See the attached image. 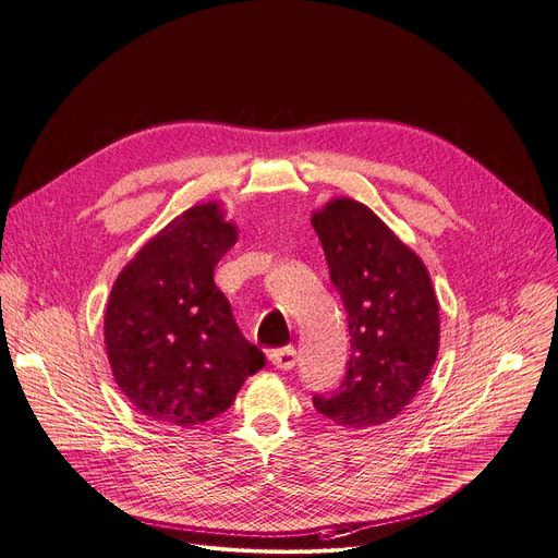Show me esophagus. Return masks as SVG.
<instances>
[{
  "label": "esophagus",
  "mask_w": 558,
  "mask_h": 558,
  "mask_svg": "<svg viewBox=\"0 0 558 558\" xmlns=\"http://www.w3.org/2000/svg\"><path fill=\"white\" fill-rule=\"evenodd\" d=\"M270 363L277 367V369H292L294 363H298V351H294L292 347H283V349H275L270 351Z\"/></svg>",
  "instance_id": "1"
}]
</instances>
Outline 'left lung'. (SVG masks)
I'll use <instances>...</instances> for the list:
<instances>
[{
    "mask_svg": "<svg viewBox=\"0 0 558 558\" xmlns=\"http://www.w3.org/2000/svg\"><path fill=\"white\" fill-rule=\"evenodd\" d=\"M351 336L347 376L313 405L349 430L397 418L439 351V302L423 260L363 203L336 198L311 218Z\"/></svg>",
    "mask_w": 558,
    "mask_h": 558,
    "instance_id": "obj_1",
    "label": "left lung"
}]
</instances>
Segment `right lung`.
<instances>
[{
  "mask_svg": "<svg viewBox=\"0 0 558 558\" xmlns=\"http://www.w3.org/2000/svg\"><path fill=\"white\" fill-rule=\"evenodd\" d=\"M236 239L218 203L195 205L155 234L112 286L104 324L112 376L153 421L207 423L266 365L214 283V268Z\"/></svg>",
  "mask_w": 558,
  "mask_h": 558,
  "instance_id": "1",
  "label": "right lung"
}]
</instances>
